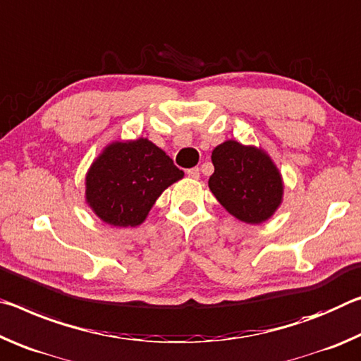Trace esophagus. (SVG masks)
Masks as SVG:
<instances>
[{
    "mask_svg": "<svg viewBox=\"0 0 361 361\" xmlns=\"http://www.w3.org/2000/svg\"><path fill=\"white\" fill-rule=\"evenodd\" d=\"M187 176L192 177V179H198V177H200V168L187 169Z\"/></svg>",
    "mask_w": 361,
    "mask_h": 361,
    "instance_id": "1",
    "label": "esophagus"
}]
</instances>
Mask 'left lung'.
<instances>
[{
    "label": "left lung",
    "mask_w": 361,
    "mask_h": 361,
    "mask_svg": "<svg viewBox=\"0 0 361 361\" xmlns=\"http://www.w3.org/2000/svg\"><path fill=\"white\" fill-rule=\"evenodd\" d=\"M209 190L224 208L246 224H262L283 202L279 168L262 149L226 140L212 150Z\"/></svg>",
    "instance_id": "obj_1"
}]
</instances>
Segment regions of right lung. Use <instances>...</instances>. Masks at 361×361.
<instances>
[{
  "mask_svg": "<svg viewBox=\"0 0 361 361\" xmlns=\"http://www.w3.org/2000/svg\"><path fill=\"white\" fill-rule=\"evenodd\" d=\"M184 177L149 139L111 142L86 174V203L114 227L140 226L159 195Z\"/></svg>",
  "mask_w": 361,
  "mask_h": 361,
  "instance_id": "right-lung-1",
  "label": "right lung"
}]
</instances>
